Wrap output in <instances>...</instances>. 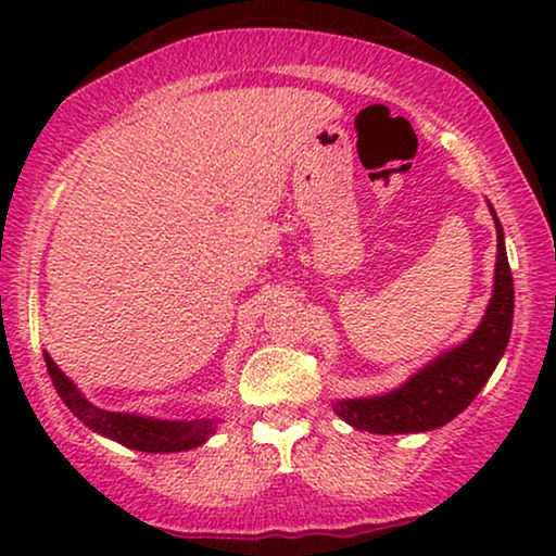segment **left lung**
<instances>
[{"label":"left lung","instance_id":"left-lung-1","mask_svg":"<svg viewBox=\"0 0 556 556\" xmlns=\"http://www.w3.org/2000/svg\"><path fill=\"white\" fill-rule=\"evenodd\" d=\"M493 219H496L498 235L496 280H493V299L481 326L453 352L438 356L422 371L409 377L400 390L382 397L339 402L337 413L341 420L354 425L356 430L377 432V435L435 430L460 415L489 382L506 352L514 324V278L504 248V227L496 212H493Z\"/></svg>","mask_w":556,"mask_h":556}]
</instances>
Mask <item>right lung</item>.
Returning <instances> with one entry per match:
<instances>
[{"label": "right lung", "mask_w": 556, "mask_h": 556, "mask_svg": "<svg viewBox=\"0 0 556 556\" xmlns=\"http://www.w3.org/2000/svg\"><path fill=\"white\" fill-rule=\"evenodd\" d=\"M45 364H48L50 379L55 390L73 415L88 425L90 430L101 432V435L116 440V443L134 447L143 453H179L189 447L202 445L212 435L215 422L212 420H192V422H172V420H151V417L109 413L83 397L71 379L58 369L52 356L45 352Z\"/></svg>", "instance_id": "obj_1"}]
</instances>
